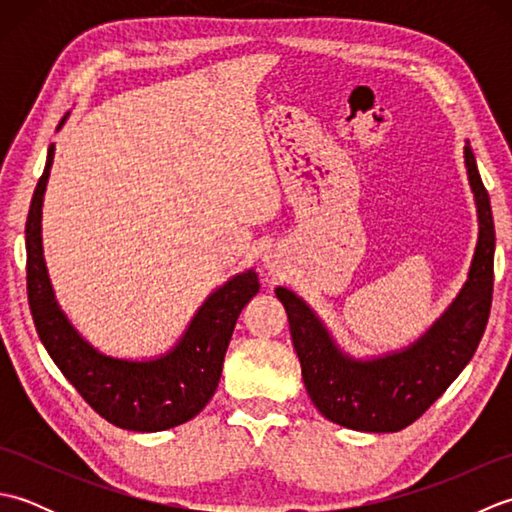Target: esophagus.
<instances>
[{
	"mask_svg": "<svg viewBox=\"0 0 512 512\" xmlns=\"http://www.w3.org/2000/svg\"><path fill=\"white\" fill-rule=\"evenodd\" d=\"M264 266L270 270V273H279L281 262H279V259H277V255L268 253V255H264Z\"/></svg>",
	"mask_w": 512,
	"mask_h": 512,
	"instance_id": "obj_1",
	"label": "esophagus"
}]
</instances>
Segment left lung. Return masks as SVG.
Masks as SVG:
<instances>
[{"instance_id": "8db88e82", "label": "left lung", "mask_w": 512, "mask_h": 512, "mask_svg": "<svg viewBox=\"0 0 512 512\" xmlns=\"http://www.w3.org/2000/svg\"><path fill=\"white\" fill-rule=\"evenodd\" d=\"M464 167L477 213L469 275L449 308L413 343L378 356H352L297 292L275 288L288 314L303 385L330 422L365 433L409 427L460 376L480 345L493 299L495 226L469 140L464 143Z\"/></svg>"}]
</instances>
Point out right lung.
Returning a JSON list of instances; mask_svg holds the SVG:
<instances>
[{
  "instance_id": "add662e5",
  "label": "right lung",
  "mask_w": 512,
  "mask_h": 512,
  "mask_svg": "<svg viewBox=\"0 0 512 512\" xmlns=\"http://www.w3.org/2000/svg\"><path fill=\"white\" fill-rule=\"evenodd\" d=\"M70 112L61 118L59 129ZM54 143L32 195L26 222L28 303L39 339L50 358L85 402L127 431H165L191 420L206 407L222 376V363L239 312L259 292L253 268L215 288L195 310L187 330L167 352L149 358H121L101 352L74 328L59 306L43 257L41 215Z\"/></svg>"
}]
</instances>
